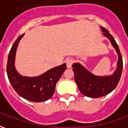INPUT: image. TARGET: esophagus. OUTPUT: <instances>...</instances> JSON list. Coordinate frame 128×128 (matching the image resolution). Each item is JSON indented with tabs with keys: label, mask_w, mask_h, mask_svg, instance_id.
Masks as SVG:
<instances>
[{
	"label": "esophagus",
	"mask_w": 128,
	"mask_h": 128,
	"mask_svg": "<svg viewBox=\"0 0 128 128\" xmlns=\"http://www.w3.org/2000/svg\"><path fill=\"white\" fill-rule=\"evenodd\" d=\"M73 62H74V60H72V59L68 58L66 60V66L68 68H70V67L72 66V64H73Z\"/></svg>",
	"instance_id": "obj_1"
}]
</instances>
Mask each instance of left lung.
I'll return each instance as SVG.
<instances>
[{"instance_id":"1","label":"left lung","mask_w":128,"mask_h":128,"mask_svg":"<svg viewBox=\"0 0 128 128\" xmlns=\"http://www.w3.org/2000/svg\"><path fill=\"white\" fill-rule=\"evenodd\" d=\"M104 35L110 40L112 46L118 54L116 69L112 75L108 76H96L82 66L80 63L72 64L75 81L80 91L86 96L99 98L109 94L115 88L121 78L123 69V60L118 44L112 36L104 27H101Z\"/></svg>"}]
</instances>
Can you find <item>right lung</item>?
Returning <instances> with one entry per match:
<instances>
[{
	"label": "right lung",
	"instance_id": "add662e5",
	"mask_svg": "<svg viewBox=\"0 0 128 128\" xmlns=\"http://www.w3.org/2000/svg\"><path fill=\"white\" fill-rule=\"evenodd\" d=\"M24 35L18 37L9 53L7 64L8 79L16 92L22 98L34 102H45L54 94L56 84L66 69V64L53 68L38 77L29 78L20 75L16 70L14 63L16 49Z\"/></svg>",
	"mask_w": 128,
	"mask_h": 128
}]
</instances>
